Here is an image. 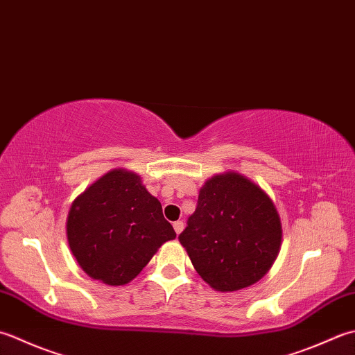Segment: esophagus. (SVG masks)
Returning <instances> with one entry per match:
<instances>
[{"label":"esophagus","mask_w":355,"mask_h":355,"mask_svg":"<svg viewBox=\"0 0 355 355\" xmlns=\"http://www.w3.org/2000/svg\"><path fill=\"white\" fill-rule=\"evenodd\" d=\"M183 227H184V223H183V221H175V223H173V229H175V232L177 234H180V232H182L183 231Z\"/></svg>","instance_id":"obj_1"}]
</instances>
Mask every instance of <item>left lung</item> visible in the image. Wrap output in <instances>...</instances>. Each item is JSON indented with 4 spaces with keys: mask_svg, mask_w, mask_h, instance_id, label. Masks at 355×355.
I'll return each instance as SVG.
<instances>
[{
    "mask_svg": "<svg viewBox=\"0 0 355 355\" xmlns=\"http://www.w3.org/2000/svg\"><path fill=\"white\" fill-rule=\"evenodd\" d=\"M198 275L211 288L232 293L259 282L282 245V223L272 200L237 172L207 180L196 212L178 235Z\"/></svg>",
    "mask_w": 355,
    "mask_h": 355,
    "instance_id": "obj_1",
    "label": "left lung"
}]
</instances>
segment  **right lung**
Wrapping results in <instances>:
<instances>
[{
  "mask_svg": "<svg viewBox=\"0 0 355 355\" xmlns=\"http://www.w3.org/2000/svg\"><path fill=\"white\" fill-rule=\"evenodd\" d=\"M69 248L94 280L126 284L164 241L177 237L135 172L114 169L75 198L66 223Z\"/></svg>",
  "mask_w": 355,
  "mask_h": 355,
  "instance_id": "1",
  "label": "right lung"
}]
</instances>
